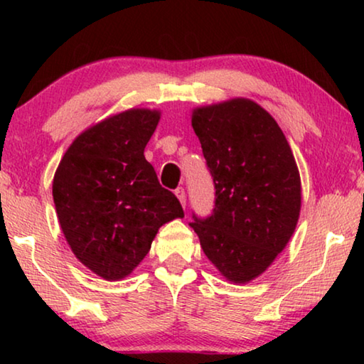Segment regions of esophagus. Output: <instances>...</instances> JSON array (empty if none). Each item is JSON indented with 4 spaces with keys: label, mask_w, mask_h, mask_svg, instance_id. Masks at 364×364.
I'll list each match as a JSON object with an SVG mask.
<instances>
[{
    "label": "esophagus",
    "mask_w": 364,
    "mask_h": 364,
    "mask_svg": "<svg viewBox=\"0 0 364 364\" xmlns=\"http://www.w3.org/2000/svg\"><path fill=\"white\" fill-rule=\"evenodd\" d=\"M175 196L178 197V200L181 202V205L186 208V193H184L183 188H176L175 189Z\"/></svg>",
    "instance_id": "esophagus-1"
}]
</instances>
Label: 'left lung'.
<instances>
[{"label":"left lung","mask_w":364,"mask_h":364,"mask_svg":"<svg viewBox=\"0 0 364 364\" xmlns=\"http://www.w3.org/2000/svg\"><path fill=\"white\" fill-rule=\"evenodd\" d=\"M215 183V208L189 226L208 260L232 284L267 271L292 237L301 207L300 173L284 133L245 97L193 109Z\"/></svg>","instance_id":"obj_1"}]
</instances>
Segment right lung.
<instances>
[{"label":"right lung","instance_id":"add662e5","mask_svg":"<svg viewBox=\"0 0 364 364\" xmlns=\"http://www.w3.org/2000/svg\"><path fill=\"white\" fill-rule=\"evenodd\" d=\"M160 110L128 109L86 128L60 159L53 199L80 262L120 281L143 262L159 228L184 212L144 157Z\"/></svg>","mask_w":364,"mask_h":364}]
</instances>
